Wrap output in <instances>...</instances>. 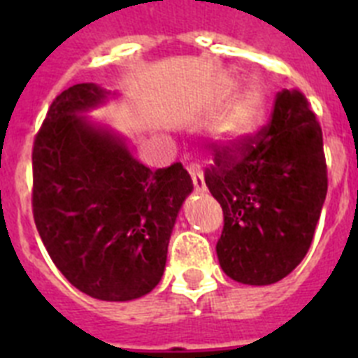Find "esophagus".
<instances>
[{
    "label": "esophagus",
    "mask_w": 358,
    "mask_h": 358,
    "mask_svg": "<svg viewBox=\"0 0 358 358\" xmlns=\"http://www.w3.org/2000/svg\"><path fill=\"white\" fill-rule=\"evenodd\" d=\"M189 176H192V181H194V186H195V192H206V182H204V176H202V172L199 170V166H189Z\"/></svg>",
    "instance_id": "obj_1"
}]
</instances>
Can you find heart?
<instances>
[{
  "instance_id": "heart-1",
  "label": "heart",
  "mask_w": 358,
  "mask_h": 358,
  "mask_svg": "<svg viewBox=\"0 0 358 358\" xmlns=\"http://www.w3.org/2000/svg\"><path fill=\"white\" fill-rule=\"evenodd\" d=\"M265 96L258 85H248L231 98L218 122V138L227 143L248 140L262 125Z\"/></svg>"
}]
</instances>
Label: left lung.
I'll list each match as a JSON object with an SVG mask.
<instances>
[{"instance_id":"8db88e82","label":"left lung","mask_w":358,"mask_h":358,"mask_svg":"<svg viewBox=\"0 0 358 358\" xmlns=\"http://www.w3.org/2000/svg\"><path fill=\"white\" fill-rule=\"evenodd\" d=\"M204 172L224 211L217 256L245 285H271L301 264L327 199L322 131L297 90L278 93L271 122L238 143L213 145Z\"/></svg>"}]
</instances>
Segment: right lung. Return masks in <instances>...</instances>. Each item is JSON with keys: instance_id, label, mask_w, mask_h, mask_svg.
I'll list each match as a JSON object with an SVG mask.
<instances>
[{"instance_id": "right-lung-1", "label": "right lung", "mask_w": 358, "mask_h": 358, "mask_svg": "<svg viewBox=\"0 0 358 358\" xmlns=\"http://www.w3.org/2000/svg\"><path fill=\"white\" fill-rule=\"evenodd\" d=\"M109 94L75 84L53 100L34 141L31 208L44 248L73 287L131 301L159 283L194 182L181 163L152 172L123 138L84 115Z\"/></svg>"}]
</instances>
